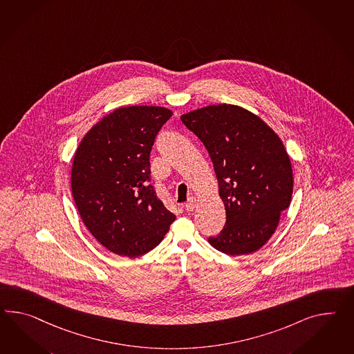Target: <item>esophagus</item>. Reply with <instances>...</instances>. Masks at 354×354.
Returning <instances> with one entry per match:
<instances>
[{
	"mask_svg": "<svg viewBox=\"0 0 354 354\" xmlns=\"http://www.w3.org/2000/svg\"><path fill=\"white\" fill-rule=\"evenodd\" d=\"M195 208H196V199L195 198H190V199L187 200V203L185 204V209L187 212H191V210H194Z\"/></svg>",
	"mask_w": 354,
	"mask_h": 354,
	"instance_id": "obj_1",
	"label": "esophagus"
}]
</instances>
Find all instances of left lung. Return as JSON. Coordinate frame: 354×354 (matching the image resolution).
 <instances>
[{"label":"left lung","mask_w":354,"mask_h":354,"mask_svg":"<svg viewBox=\"0 0 354 354\" xmlns=\"http://www.w3.org/2000/svg\"><path fill=\"white\" fill-rule=\"evenodd\" d=\"M181 120L208 150L226 209V225L209 244L234 257L257 252L290 205L294 178L281 138L258 115L231 104L192 110Z\"/></svg>","instance_id":"left-lung-1"}]
</instances>
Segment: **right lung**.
<instances>
[{
	"label": "right lung",
	"mask_w": 354,
	"mask_h": 354,
	"mask_svg": "<svg viewBox=\"0 0 354 354\" xmlns=\"http://www.w3.org/2000/svg\"><path fill=\"white\" fill-rule=\"evenodd\" d=\"M172 114L163 106L119 108L77 147L73 199L83 223L111 253L135 258L153 250L176 219L149 185L155 136Z\"/></svg>",
	"instance_id": "obj_1"
}]
</instances>
